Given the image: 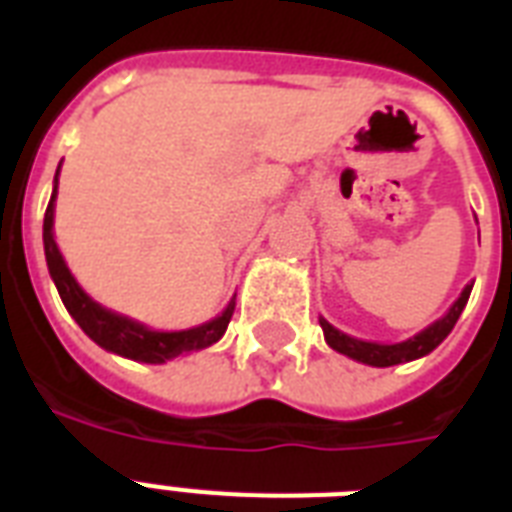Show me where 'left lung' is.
Returning a JSON list of instances; mask_svg holds the SVG:
<instances>
[{
  "instance_id": "obj_1",
  "label": "left lung",
  "mask_w": 512,
  "mask_h": 512,
  "mask_svg": "<svg viewBox=\"0 0 512 512\" xmlns=\"http://www.w3.org/2000/svg\"><path fill=\"white\" fill-rule=\"evenodd\" d=\"M470 289L473 284L462 289V295L457 297V303L449 308L444 319H438L436 324H430L428 329H422L420 335L409 337L404 342H396V345H382V342H366L356 340V337L345 335L340 329H335L327 319H321V329H324V340L332 350L342 353V356L353 358V361H361V364L369 366H393V364H404V361H414V358L428 356L430 350H436L441 342L446 340V335L452 332L460 313L465 311L468 305Z\"/></svg>"
}]
</instances>
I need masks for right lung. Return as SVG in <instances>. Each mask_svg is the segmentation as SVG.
I'll return each mask as SVG.
<instances>
[{"label": "right lung", "mask_w": 512, "mask_h": 512, "mask_svg": "<svg viewBox=\"0 0 512 512\" xmlns=\"http://www.w3.org/2000/svg\"><path fill=\"white\" fill-rule=\"evenodd\" d=\"M58 172H55V188H52L50 204H47V212H44V257H47V268H50L52 281L58 287L60 300L66 305V311L74 316L76 324L84 329V335L98 342L100 348L116 353V356L143 361V364H164L170 358L191 353V350L209 348L212 342L220 340L233 316V300L217 319L207 321L201 327L183 329V332H156V329H148L146 324H138V321L127 319V316L108 311V308L95 303L76 284V279L68 271L66 260L60 255L58 244H55V236H52L55 196H58Z\"/></svg>", "instance_id": "right-lung-1"}]
</instances>
